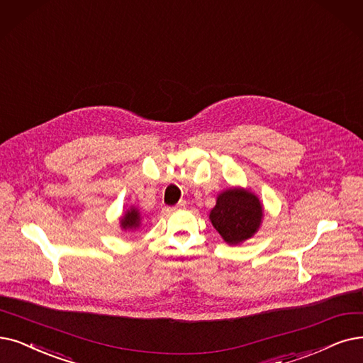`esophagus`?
Masks as SVG:
<instances>
[{
	"mask_svg": "<svg viewBox=\"0 0 363 363\" xmlns=\"http://www.w3.org/2000/svg\"><path fill=\"white\" fill-rule=\"evenodd\" d=\"M186 208V202L184 201H182V202H179V204L176 206V207H171V208H168V211H176V210H184Z\"/></svg>",
	"mask_w": 363,
	"mask_h": 363,
	"instance_id": "obj_1",
	"label": "esophagus"
}]
</instances>
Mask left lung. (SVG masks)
I'll use <instances>...</instances> for the list:
<instances>
[{"label":"left lung","mask_w":363,"mask_h":363,"mask_svg":"<svg viewBox=\"0 0 363 363\" xmlns=\"http://www.w3.org/2000/svg\"><path fill=\"white\" fill-rule=\"evenodd\" d=\"M210 222L229 245H238L255 237L264 222V206L249 187L232 186L216 198Z\"/></svg>","instance_id":"1"}]
</instances>
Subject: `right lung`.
I'll return each mask as SVG.
<instances>
[{"label": "right lung", "mask_w": 363, "mask_h": 363, "mask_svg": "<svg viewBox=\"0 0 363 363\" xmlns=\"http://www.w3.org/2000/svg\"><path fill=\"white\" fill-rule=\"evenodd\" d=\"M122 230H137L141 226V213L137 207L131 206L128 210L123 211L119 219Z\"/></svg>", "instance_id": "1"}]
</instances>
